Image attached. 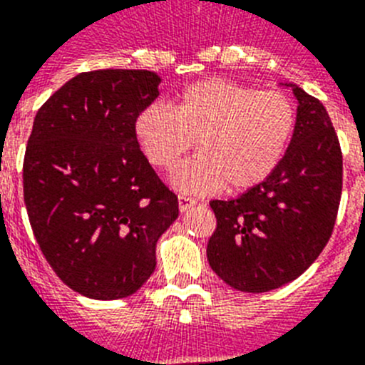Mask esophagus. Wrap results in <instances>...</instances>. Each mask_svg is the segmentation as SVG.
<instances>
[{
	"label": "esophagus",
	"mask_w": 365,
	"mask_h": 365,
	"mask_svg": "<svg viewBox=\"0 0 365 365\" xmlns=\"http://www.w3.org/2000/svg\"><path fill=\"white\" fill-rule=\"evenodd\" d=\"M178 205H180V211H187V209L191 207V205H196V198H192V196L189 195H178Z\"/></svg>",
	"instance_id": "34e87169"
}]
</instances>
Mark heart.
<instances>
[{"label": "heart", "mask_w": 365, "mask_h": 365, "mask_svg": "<svg viewBox=\"0 0 365 365\" xmlns=\"http://www.w3.org/2000/svg\"><path fill=\"white\" fill-rule=\"evenodd\" d=\"M296 126L292 101L226 78H204L167 104H150L135 117V139L154 167L170 169L196 139L200 152L173 173L174 187L207 192L224 185L244 191L275 170Z\"/></svg>", "instance_id": "1"}]
</instances>
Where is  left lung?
I'll list each match as a JSON object with an SVG mask.
<instances>
[{
	"instance_id": "1",
	"label": "left lung",
	"mask_w": 365,
	"mask_h": 365,
	"mask_svg": "<svg viewBox=\"0 0 365 365\" xmlns=\"http://www.w3.org/2000/svg\"><path fill=\"white\" fill-rule=\"evenodd\" d=\"M296 128L274 173L235 200H213L207 242L215 274L240 292H268L299 277L334 230L344 161L327 110L294 86Z\"/></svg>"
}]
</instances>
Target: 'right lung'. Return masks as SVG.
<instances>
[{
  "label": "right lung",
  "instance_id": "1",
  "mask_svg": "<svg viewBox=\"0 0 365 365\" xmlns=\"http://www.w3.org/2000/svg\"><path fill=\"white\" fill-rule=\"evenodd\" d=\"M160 81L147 69L78 73L34 117L24 158L31 227L60 281L91 299L138 292L178 218V196L134 132Z\"/></svg>",
  "mask_w": 365,
  "mask_h": 365
}]
</instances>
